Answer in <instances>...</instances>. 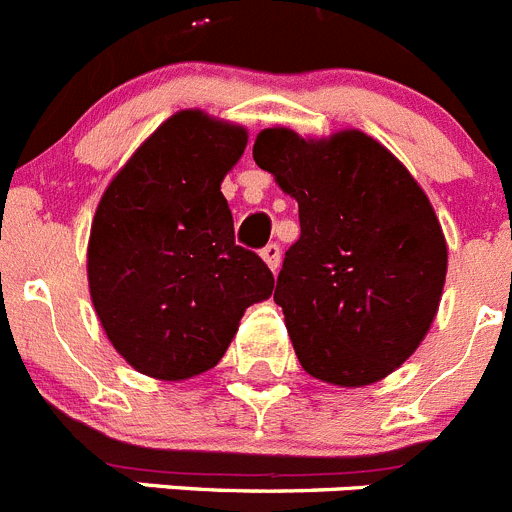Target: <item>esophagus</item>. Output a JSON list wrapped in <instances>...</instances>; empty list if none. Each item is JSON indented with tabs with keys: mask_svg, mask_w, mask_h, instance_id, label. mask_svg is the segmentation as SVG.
<instances>
[{
	"mask_svg": "<svg viewBox=\"0 0 512 512\" xmlns=\"http://www.w3.org/2000/svg\"><path fill=\"white\" fill-rule=\"evenodd\" d=\"M261 259L266 261V266H269L271 271H277L279 264H282V248H279L277 243H269V246L261 248Z\"/></svg>",
	"mask_w": 512,
	"mask_h": 512,
	"instance_id": "1",
	"label": "esophagus"
}]
</instances>
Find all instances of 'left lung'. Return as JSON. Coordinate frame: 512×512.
Returning a JSON list of instances; mask_svg holds the SVG:
<instances>
[{"mask_svg":"<svg viewBox=\"0 0 512 512\" xmlns=\"http://www.w3.org/2000/svg\"><path fill=\"white\" fill-rule=\"evenodd\" d=\"M253 161L300 205L274 302L302 369L364 387L392 374L425 338L446 282V241L410 171L361 130L305 140L256 135Z\"/></svg>","mask_w":512,"mask_h":512,"instance_id":"obj_1","label":"left lung"}]
</instances>
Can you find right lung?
Masks as SVG:
<instances>
[{"label":"right lung","mask_w":512,"mask_h":512,"mask_svg":"<svg viewBox=\"0 0 512 512\" xmlns=\"http://www.w3.org/2000/svg\"><path fill=\"white\" fill-rule=\"evenodd\" d=\"M246 143L241 125L176 112L99 200L89 292L110 343L140 374L179 382L212 369L246 307L274 289L259 253L235 246L220 192Z\"/></svg>","instance_id":"right-lung-1"}]
</instances>
